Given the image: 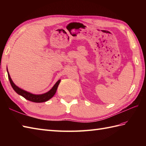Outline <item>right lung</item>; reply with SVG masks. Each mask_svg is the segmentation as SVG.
<instances>
[{
  "mask_svg": "<svg viewBox=\"0 0 146 146\" xmlns=\"http://www.w3.org/2000/svg\"><path fill=\"white\" fill-rule=\"evenodd\" d=\"M7 71L9 82H10L12 87L14 90V91L16 92L17 94L21 95L22 97H23L24 98H25L26 100H28L29 101H31L33 102H36V103H41V102H44L49 100V99H51L54 95L56 92L58 86L61 82V80H59L58 81L55 83L54 85L52 86V88L50 90L45 93V94H39V95L33 94H31V93L24 90L21 89V88L18 87L17 85H15L11 78L8 70H7Z\"/></svg>",
  "mask_w": 146,
  "mask_h": 146,
  "instance_id": "add662e5",
  "label": "right lung"
}]
</instances>
